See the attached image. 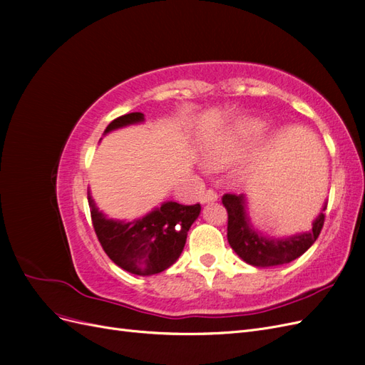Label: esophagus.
Returning a JSON list of instances; mask_svg holds the SVG:
<instances>
[{
	"mask_svg": "<svg viewBox=\"0 0 365 365\" xmlns=\"http://www.w3.org/2000/svg\"><path fill=\"white\" fill-rule=\"evenodd\" d=\"M217 201V195L213 190H207L202 196H201V202L202 204H208V202H215Z\"/></svg>",
	"mask_w": 365,
	"mask_h": 365,
	"instance_id": "1",
	"label": "esophagus"
}]
</instances>
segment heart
<instances>
[{"label": "heart", "instance_id": "1", "mask_svg": "<svg viewBox=\"0 0 365 365\" xmlns=\"http://www.w3.org/2000/svg\"><path fill=\"white\" fill-rule=\"evenodd\" d=\"M264 125L259 120L245 118L220 132L207 143L204 161L208 169L224 170L236 164L263 135Z\"/></svg>", "mask_w": 365, "mask_h": 365}]
</instances>
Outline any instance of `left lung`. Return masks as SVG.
Wrapping results in <instances>:
<instances>
[{
  "label": "left lung",
  "mask_w": 365,
  "mask_h": 365,
  "mask_svg": "<svg viewBox=\"0 0 365 365\" xmlns=\"http://www.w3.org/2000/svg\"><path fill=\"white\" fill-rule=\"evenodd\" d=\"M222 204L228 213L227 239L230 247L242 260L257 268L279 267L304 254L322 233L324 210L327 207V202H324L322 212L315 217L312 228L309 231H302L288 237H271L252 225L248 212V200L244 193H227L222 197Z\"/></svg>",
  "instance_id": "8db88e82"
}]
</instances>
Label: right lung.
Here are the masks:
<instances>
[{
    "label": "right lung",
    "mask_w": 365,
    "mask_h": 365,
    "mask_svg": "<svg viewBox=\"0 0 365 365\" xmlns=\"http://www.w3.org/2000/svg\"><path fill=\"white\" fill-rule=\"evenodd\" d=\"M143 121L145 114L141 113L121 115L108 125L103 135ZM88 204L94 231L108 257L121 269L135 275H153L170 268L184 250L187 231L201 213L200 204L182 205L168 201L143 217L118 220L109 219L97 208L90 190Z\"/></svg>",
    "instance_id": "obj_1"
}]
</instances>
